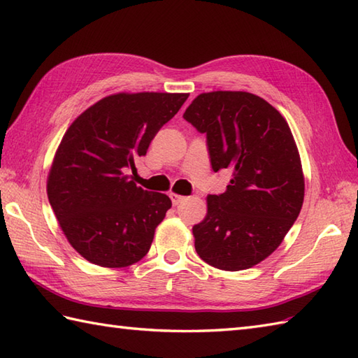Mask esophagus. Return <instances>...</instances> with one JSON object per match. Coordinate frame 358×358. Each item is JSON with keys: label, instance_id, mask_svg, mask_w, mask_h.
Here are the masks:
<instances>
[{"label": "esophagus", "instance_id": "obj_1", "mask_svg": "<svg viewBox=\"0 0 358 358\" xmlns=\"http://www.w3.org/2000/svg\"><path fill=\"white\" fill-rule=\"evenodd\" d=\"M169 196H171V200H172V203H173V206H178L180 203L185 201V196H181V195H178V194H171Z\"/></svg>", "mask_w": 358, "mask_h": 358}]
</instances>
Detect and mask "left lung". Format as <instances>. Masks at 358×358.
<instances>
[{"label":"left lung","instance_id":"obj_1","mask_svg":"<svg viewBox=\"0 0 358 358\" xmlns=\"http://www.w3.org/2000/svg\"><path fill=\"white\" fill-rule=\"evenodd\" d=\"M183 118L206 135L214 172H232L192 227L196 254L223 271L252 268L280 246L301 210L305 180L291 129L249 92L201 94Z\"/></svg>","mask_w":358,"mask_h":358}]
</instances>
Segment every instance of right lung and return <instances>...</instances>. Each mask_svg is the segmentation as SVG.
<instances>
[{
	"label": "right lung",
	"mask_w": 358,
	"mask_h": 358,
	"mask_svg": "<svg viewBox=\"0 0 358 358\" xmlns=\"http://www.w3.org/2000/svg\"><path fill=\"white\" fill-rule=\"evenodd\" d=\"M187 94H117L67 129L48 178L49 203L72 248L87 262L124 268L149 252L172 201L132 180L135 162Z\"/></svg>",
	"instance_id": "right-lung-1"
}]
</instances>
